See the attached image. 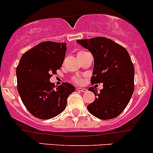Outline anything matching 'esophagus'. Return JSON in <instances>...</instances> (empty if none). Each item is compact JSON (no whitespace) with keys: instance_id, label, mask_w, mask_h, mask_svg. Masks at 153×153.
<instances>
[{"instance_id":"esophagus-1","label":"esophagus","mask_w":153,"mask_h":153,"mask_svg":"<svg viewBox=\"0 0 153 153\" xmlns=\"http://www.w3.org/2000/svg\"><path fill=\"white\" fill-rule=\"evenodd\" d=\"M76 90L78 91H80V92H86V91H87V89H86V88H83L80 87H77Z\"/></svg>"}]
</instances>
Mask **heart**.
I'll use <instances>...</instances> for the list:
<instances>
[{
	"instance_id": "heart-1",
	"label": "heart",
	"mask_w": 153,
	"mask_h": 153,
	"mask_svg": "<svg viewBox=\"0 0 153 153\" xmlns=\"http://www.w3.org/2000/svg\"><path fill=\"white\" fill-rule=\"evenodd\" d=\"M84 52H85V51H79V52L78 53V55ZM72 81L75 83H80L82 82V78H80L79 76H74L73 78H72Z\"/></svg>"
}]
</instances>
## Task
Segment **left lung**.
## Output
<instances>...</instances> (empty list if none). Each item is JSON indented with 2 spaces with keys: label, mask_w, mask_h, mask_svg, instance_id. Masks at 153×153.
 Returning <instances> with one entry per match:
<instances>
[{
  "label": "left lung",
  "mask_w": 153,
  "mask_h": 153,
  "mask_svg": "<svg viewBox=\"0 0 153 153\" xmlns=\"http://www.w3.org/2000/svg\"><path fill=\"white\" fill-rule=\"evenodd\" d=\"M76 42L91 51L94 58L91 84L103 82L98 93L94 87L95 100L88 105L92 115L100 119H114L122 113L134 91L135 69L125 48L103 37L78 40Z\"/></svg>",
  "instance_id": "obj_1"
}]
</instances>
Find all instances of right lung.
Returning a JSON list of instances; mask_svg holds the SVG:
<instances>
[{
	"label": "right lung",
	"instance_id": "1",
	"mask_svg": "<svg viewBox=\"0 0 153 153\" xmlns=\"http://www.w3.org/2000/svg\"><path fill=\"white\" fill-rule=\"evenodd\" d=\"M67 49L65 42H42L23 53L16 69L18 91L32 116L49 119L65 109L68 96L75 91L63 82L55 87L49 79L60 68Z\"/></svg>",
	"mask_w": 153,
	"mask_h": 153
}]
</instances>
